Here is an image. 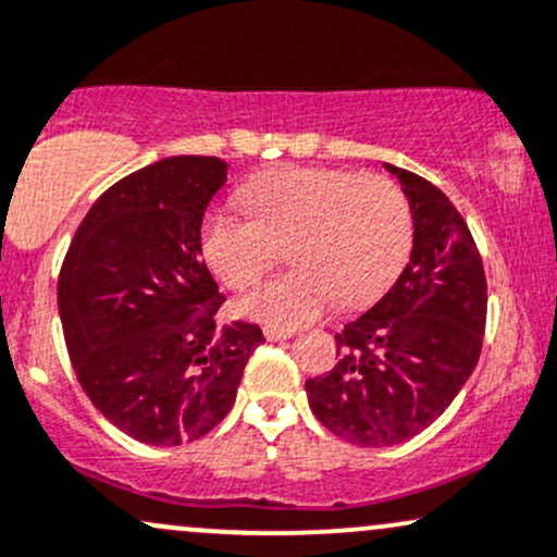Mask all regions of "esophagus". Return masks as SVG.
<instances>
[{"label":"esophagus","mask_w":557,"mask_h":557,"mask_svg":"<svg viewBox=\"0 0 557 557\" xmlns=\"http://www.w3.org/2000/svg\"><path fill=\"white\" fill-rule=\"evenodd\" d=\"M290 335H293V330H288V327H264L267 341H285V338H290Z\"/></svg>","instance_id":"esophagus-1"}]
</instances>
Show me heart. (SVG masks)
I'll return each instance as SVG.
<instances>
[{
  "label": "heart",
  "mask_w": 557,
  "mask_h": 557,
  "mask_svg": "<svg viewBox=\"0 0 557 557\" xmlns=\"http://www.w3.org/2000/svg\"><path fill=\"white\" fill-rule=\"evenodd\" d=\"M246 213L206 216L200 248L227 288H248L288 250L293 269L235 304L267 327H298L375 301L405 267L412 216L405 193L377 174L283 169L248 182Z\"/></svg>",
  "instance_id": "b5f03b06"
}]
</instances>
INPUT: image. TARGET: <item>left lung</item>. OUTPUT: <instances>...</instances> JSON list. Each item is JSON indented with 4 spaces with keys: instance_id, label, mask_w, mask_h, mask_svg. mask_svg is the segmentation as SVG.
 <instances>
[{
    "instance_id": "8db88e82",
    "label": "left lung",
    "mask_w": 557,
    "mask_h": 557,
    "mask_svg": "<svg viewBox=\"0 0 557 557\" xmlns=\"http://www.w3.org/2000/svg\"><path fill=\"white\" fill-rule=\"evenodd\" d=\"M412 213V253L375 307L335 335L341 359L307 381L314 418L359 447L418 436L473 372L486 322V277L468 224L447 195L383 163Z\"/></svg>"
}]
</instances>
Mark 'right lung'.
<instances>
[{"label": "right lung", "mask_w": 557, "mask_h": 557, "mask_svg": "<svg viewBox=\"0 0 557 557\" xmlns=\"http://www.w3.org/2000/svg\"><path fill=\"white\" fill-rule=\"evenodd\" d=\"M227 163L171 156L97 198L58 280V307L78 383L126 436L180 447L235 405L259 325L216 327L224 304L203 264L200 224Z\"/></svg>", "instance_id": "1"}]
</instances>
